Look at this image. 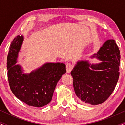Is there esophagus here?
I'll return each instance as SVG.
<instances>
[{"instance_id":"34e87169","label":"esophagus","mask_w":125,"mask_h":125,"mask_svg":"<svg viewBox=\"0 0 125 125\" xmlns=\"http://www.w3.org/2000/svg\"><path fill=\"white\" fill-rule=\"evenodd\" d=\"M73 68V65L70 62H67L66 64V72L68 73H69L71 72V71L72 70Z\"/></svg>"}]
</instances>
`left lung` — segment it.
<instances>
[{
    "label": "left lung",
    "instance_id": "left-lung-1",
    "mask_svg": "<svg viewBox=\"0 0 125 125\" xmlns=\"http://www.w3.org/2000/svg\"><path fill=\"white\" fill-rule=\"evenodd\" d=\"M92 57L101 62L78 61L71 74L75 93L81 102L97 105L105 102L115 88L119 76L120 51L115 40H107Z\"/></svg>",
    "mask_w": 125,
    "mask_h": 125
}]
</instances>
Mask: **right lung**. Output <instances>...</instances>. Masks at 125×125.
<instances>
[{
    "mask_svg": "<svg viewBox=\"0 0 125 125\" xmlns=\"http://www.w3.org/2000/svg\"><path fill=\"white\" fill-rule=\"evenodd\" d=\"M24 38L18 35L9 48L7 68L8 83L14 95L29 106L42 107L52 100L56 85L66 72L63 63H46L29 74H24L21 66L16 65Z\"/></svg>",
    "mask_w": 125,
    "mask_h": 125,
    "instance_id": "right-lung-1",
    "label": "right lung"
}]
</instances>
